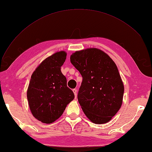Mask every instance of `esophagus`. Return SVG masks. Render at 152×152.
<instances>
[{
	"label": "esophagus",
	"instance_id": "34e87169",
	"mask_svg": "<svg viewBox=\"0 0 152 152\" xmlns=\"http://www.w3.org/2000/svg\"><path fill=\"white\" fill-rule=\"evenodd\" d=\"M73 93H74V94H75V98H77V89H73Z\"/></svg>",
	"mask_w": 152,
	"mask_h": 152
}]
</instances>
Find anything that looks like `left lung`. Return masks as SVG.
<instances>
[{
    "mask_svg": "<svg viewBox=\"0 0 152 152\" xmlns=\"http://www.w3.org/2000/svg\"><path fill=\"white\" fill-rule=\"evenodd\" d=\"M70 61L82 77L77 98L86 117L94 124L108 122L121 108L124 91L115 63L97 48L78 50Z\"/></svg>",
    "mask_w": 152,
    "mask_h": 152,
    "instance_id": "8db88e82",
    "label": "left lung"
}]
</instances>
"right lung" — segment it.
Masks as SVG:
<instances>
[{
    "mask_svg": "<svg viewBox=\"0 0 152 152\" xmlns=\"http://www.w3.org/2000/svg\"><path fill=\"white\" fill-rule=\"evenodd\" d=\"M66 58L63 50L53 54L42 61L31 76L27 89L28 105L33 116L42 123L56 121L75 98L61 71Z\"/></svg>",
    "mask_w": 152,
    "mask_h": 152,
    "instance_id": "right-lung-1",
    "label": "right lung"
}]
</instances>
